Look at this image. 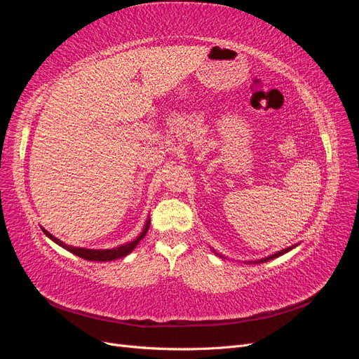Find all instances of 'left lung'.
<instances>
[{"label":"left lung","instance_id":"obj_1","mask_svg":"<svg viewBox=\"0 0 359 359\" xmlns=\"http://www.w3.org/2000/svg\"><path fill=\"white\" fill-rule=\"evenodd\" d=\"M298 244H295V245H292V247H287V248H283V250H280V252H277V253H274V255H271V256H266V257H262V259H257V260H248L247 264H264V262H268V260H271V259H276V257H278V256H281V255H285V253H287V252H290L292 248H295ZM212 252L217 255V256H220V257H223L224 259V256H222L220 253H217L215 250H212Z\"/></svg>","mask_w":359,"mask_h":359}]
</instances>
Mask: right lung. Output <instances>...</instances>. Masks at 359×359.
Instances as JSON below:
<instances>
[{
    "mask_svg": "<svg viewBox=\"0 0 359 359\" xmlns=\"http://www.w3.org/2000/svg\"><path fill=\"white\" fill-rule=\"evenodd\" d=\"M149 223H151V220H149V217H148L145 224H144L142 232H140V233L135 238V240L128 241V243H126V244H123V245H118V247H114V248H106V250H102V248L97 250V248L73 247V245H69V244H66V243H62L61 240H58L57 236H53V235L49 233L46 229H43V227H41V231L45 232V235L49 238V240H52L53 243L58 244L60 247H62L64 250H67V252H70V253H73V255H76V256H79V257H82V259H85V260H93V262H107V260L121 259V257H126L127 255L132 253L133 250L136 248V245L140 243V240H142V238L147 235V232H148V229H149Z\"/></svg>",
    "mask_w": 359,
    "mask_h": 359,
    "instance_id": "add662e5",
    "label": "right lung"
}]
</instances>
